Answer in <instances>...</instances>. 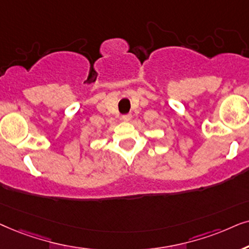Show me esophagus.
<instances>
[{
	"label": "esophagus",
	"mask_w": 249,
	"mask_h": 249,
	"mask_svg": "<svg viewBox=\"0 0 249 249\" xmlns=\"http://www.w3.org/2000/svg\"><path fill=\"white\" fill-rule=\"evenodd\" d=\"M122 119H123V121H124V122H130L131 119H132V115H131V114H127V115H123Z\"/></svg>",
	"instance_id": "esophagus-1"
}]
</instances>
